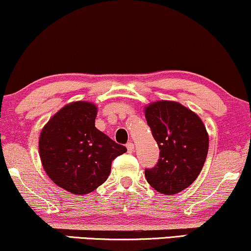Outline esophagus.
Listing matches in <instances>:
<instances>
[{"label": "esophagus", "mask_w": 251, "mask_h": 251, "mask_svg": "<svg viewBox=\"0 0 251 251\" xmlns=\"http://www.w3.org/2000/svg\"><path fill=\"white\" fill-rule=\"evenodd\" d=\"M126 150H128L129 153H132L133 150H135V145H133V143L130 142L126 144Z\"/></svg>", "instance_id": "1"}]
</instances>
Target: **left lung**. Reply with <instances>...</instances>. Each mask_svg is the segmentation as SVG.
Here are the masks:
<instances>
[{
	"label": "left lung",
	"mask_w": 251,
	"mask_h": 251,
	"mask_svg": "<svg viewBox=\"0 0 251 251\" xmlns=\"http://www.w3.org/2000/svg\"><path fill=\"white\" fill-rule=\"evenodd\" d=\"M147 125L160 149L156 166L145 170L154 190L166 195L187 188L200 175L209 136L201 119L179 102L160 100L145 108Z\"/></svg>",
	"instance_id": "left-lung-1"
}]
</instances>
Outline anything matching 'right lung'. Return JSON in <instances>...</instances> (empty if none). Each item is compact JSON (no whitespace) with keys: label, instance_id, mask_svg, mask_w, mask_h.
Instances as JSON below:
<instances>
[{"label":"right lung","instance_id":"1","mask_svg":"<svg viewBox=\"0 0 251 251\" xmlns=\"http://www.w3.org/2000/svg\"><path fill=\"white\" fill-rule=\"evenodd\" d=\"M97 107L90 101L64 106L40 135L41 162L58 186L77 195L100 186L111 173L112 161L126 152L95 126Z\"/></svg>","mask_w":251,"mask_h":251}]
</instances>
